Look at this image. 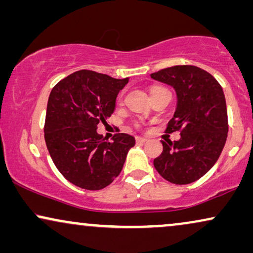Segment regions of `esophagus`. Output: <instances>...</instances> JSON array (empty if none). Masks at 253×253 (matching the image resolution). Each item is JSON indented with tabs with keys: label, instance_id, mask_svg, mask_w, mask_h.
I'll return each mask as SVG.
<instances>
[{
	"label": "esophagus",
	"instance_id": "34e87169",
	"mask_svg": "<svg viewBox=\"0 0 253 253\" xmlns=\"http://www.w3.org/2000/svg\"><path fill=\"white\" fill-rule=\"evenodd\" d=\"M136 143H145L147 141V137H141V136H136L135 137Z\"/></svg>",
	"mask_w": 253,
	"mask_h": 253
}]
</instances>
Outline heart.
Masks as SVG:
<instances>
[{
	"mask_svg": "<svg viewBox=\"0 0 253 253\" xmlns=\"http://www.w3.org/2000/svg\"><path fill=\"white\" fill-rule=\"evenodd\" d=\"M158 88H161V87H153L152 88V91H150V92H153V91H155V89H158ZM119 100H121V98L119 99Z\"/></svg>",
	"mask_w": 253,
	"mask_h": 253,
	"instance_id": "b5f03b06",
	"label": "heart"
}]
</instances>
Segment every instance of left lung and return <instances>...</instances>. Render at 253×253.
<instances>
[{
  "label": "left lung",
  "mask_w": 253,
  "mask_h": 253,
  "mask_svg": "<svg viewBox=\"0 0 253 253\" xmlns=\"http://www.w3.org/2000/svg\"><path fill=\"white\" fill-rule=\"evenodd\" d=\"M150 77L176 92V110L166 132L181 133L178 141H162L154 167L171 183H191L211 169L225 145L229 125L223 88L209 72L193 65L171 66Z\"/></svg>",
  "instance_id": "left-lung-1"
}]
</instances>
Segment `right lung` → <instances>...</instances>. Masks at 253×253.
I'll return each mask as SVG.
<instances>
[{
  "label": "right lung",
  "mask_w": 253,
  "mask_h": 253,
  "mask_svg": "<svg viewBox=\"0 0 253 253\" xmlns=\"http://www.w3.org/2000/svg\"><path fill=\"white\" fill-rule=\"evenodd\" d=\"M128 78L116 79L89 70L73 72L49 95L44 137L51 159L66 180L87 190L107 187L120 174L135 139L117 133L108 141L98 124L116 108Z\"/></svg>",
  "instance_id": "obj_1"
}]
</instances>
